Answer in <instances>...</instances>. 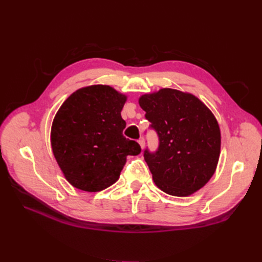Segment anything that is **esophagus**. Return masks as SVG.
Here are the masks:
<instances>
[{
  "mask_svg": "<svg viewBox=\"0 0 262 262\" xmlns=\"http://www.w3.org/2000/svg\"><path fill=\"white\" fill-rule=\"evenodd\" d=\"M138 142H139V144H140L141 148H144V146H145V142H144V139H143V138H140V139L138 140Z\"/></svg>",
  "mask_w": 262,
  "mask_h": 262,
  "instance_id": "obj_1",
  "label": "esophagus"
}]
</instances>
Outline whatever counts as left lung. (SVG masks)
Segmentation results:
<instances>
[{"mask_svg":"<svg viewBox=\"0 0 262 262\" xmlns=\"http://www.w3.org/2000/svg\"><path fill=\"white\" fill-rule=\"evenodd\" d=\"M139 104L158 137L155 152L144 149L156 186L177 196L198 191L219 162L221 132L215 117L193 95L170 89L143 95Z\"/></svg>","mask_w":262,"mask_h":262,"instance_id":"1","label":"left lung"}]
</instances>
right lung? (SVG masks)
I'll return each mask as SVG.
<instances>
[{"label":"right lung","mask_w":262,"mask_h":262,"mask_svg":"<svg viewBox=\"0 0 262 262\" xmlns=\"http://www.w3.org/2000/svg\"><path fill=\"white\" fill-rule=\"evenodd\" d=\"M125 100L113 87L93 85L73 93L58 110L51 146L67 180L75 188L101 191L119 179L126 156L141 153L138 142L122 134Z\"/></svg>","instance_id":"1"}]
</instances>
